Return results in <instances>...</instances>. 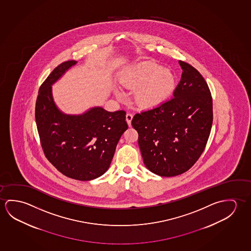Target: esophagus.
Segmentation results:
<instances>
[{
    "mask_svg": "<svg viewBox=\"0 0 251 251\" xmlns=\"http://www.w3.org/2000/svg\"><path fill=\"white\" fill-rule=\"evenodd\" d=\"M132 118H133V115L131 114V113H126V122H127L128 126H131V120H132Z\"/></svg>",
    "mask_w": 251,
    "mask_h": 251,
    "instance_id": "obj_1",
    "label": "esophagus"
}]
</instances>
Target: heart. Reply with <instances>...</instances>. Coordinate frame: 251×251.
<instances>
[{
	"label": "heart",
	"mask_w": 251,
	"mask_h": 251,
	"mask_svg": "<svg viewBox=\"0 0 251 251\" xmlns=\"http://www.w3.org/2000/svg\"><path fill=\"white\" fill-rule=\"evenodd\" d=\"M120 83L125 87L135 89L134 100L142 108L155 107L166 102L174 93L176 86L175 73L153 62H142L127 69ZM116 94L123 97L121 90Z\"/></svg>",
	"instance_id": "b5f03b06"
}]
</instances>
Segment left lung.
<instances>
[{
  "instance_id": "obj_1",
  "label": "left lung",
  "mask_w": 251,
  "mask_h": 251,
  "mask_svg": "<svg viewBox=\"0 0 251 251\" xmlns=\"http://www.w3.org/2000/svg\"><path fill=\"white\" fill-rule=\"evenodd\" d=\"M179 64L183 72L174 98L137 113L131 120L145 166L163 177L181 175L195 165L206 148L213 123L207 82L190 64Z\"/></svg>"
}]
</instances>
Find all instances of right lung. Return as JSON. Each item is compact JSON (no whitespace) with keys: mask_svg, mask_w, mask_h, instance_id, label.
<instances>
[{"mask_svg":"<svg viewBox=\"0 0 251 251\" xmlns=\"http://www.w3.org/2000/svg\"><path fill=\"white\" fill-rule=\"evenodd\" d=\"M76 64L71 60L52 71L39 89L35 116L45 157L63 175L85 181L107 171L128 126L122 110L110 112L94 107L77 116L60 112L53 101L51 84Z\"/></svg>","mask_w":251,"mask_h":251,"instance_id":"1","label":"right lung"}]
</instances>
